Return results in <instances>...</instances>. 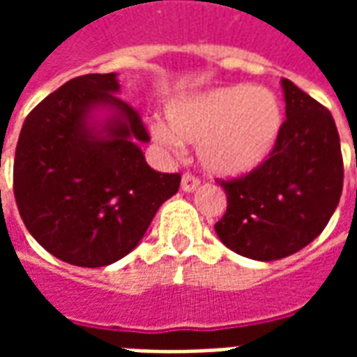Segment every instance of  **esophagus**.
<instances>
[{"label":"esophagus","instance_id":"esophagus-1","mask_svg":"<svg viewBox=\"0 0 357 357\" xmlns=\"http://www.w3.org/2000/svg\"><path fill=\"white\" fill-rule=\"evenodd\" d=\"M199 178H195L193 174H183V178H181V189L185 191V193H193L195 189L199 187Z\"/></svg>","mask_w":357,"mask_h":357}]
</instances>
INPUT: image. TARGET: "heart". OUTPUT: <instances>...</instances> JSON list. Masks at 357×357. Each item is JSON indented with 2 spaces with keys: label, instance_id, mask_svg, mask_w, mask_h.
<instances>
[{
  "label": "heart",
  "instance_id": "b5f03b06",
  "mask_svg": "<svg viewBox=\"0 0 357 357\" xmlns=\"http://www.w3.org/2000/svg\"><path fill=\"white\" fill-rule=\"evenodd\" d=\"M170 128L153 126V137L178 153L197 143L201 166L214 176L248 174L269 156L283 128V109L268 88L225 86L174 101Z\"/></svg>",
  "mask_w": 357,
  "mask_h": 357
}]
</instances>
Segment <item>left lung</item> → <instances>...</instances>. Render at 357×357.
<instances>
[{"label": "left lung", "mask_w": 357, "mask_h": 357, "mask_svg": "<svg viewBox=\"0 0 357 357\" xmlns=\"http://www.w3.org/2000/svg\"><path fill=\"white\" fill-rule=\"evenodd\" d=\"M281 86L287 120L275 147L250 174L222 181L227 210L214 225L225 247L260 262L310 245L329 224L344 179L329 110L291 80Z\"/></svg>", "instance_id": "left-lung-1"}]
</instances>
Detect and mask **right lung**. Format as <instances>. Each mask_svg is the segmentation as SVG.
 <instances>
[{
    "instance_id": "1",
    "label": "right lung",
    "mask_w": 357,
    "mask_h": 357,
    "mask_svg": "<svg viewBox=\"0 0 357 357\" xmlns=\"http://www.w3.org/2000/svg\"><path fill=\"white\" fill-rule=\"evenodd\" d=\"M116 74H86L47 95L20 130L13 189L30 235L59 260L101 268L139 245L179 174L153 170L137 110ZM109 114L95 121L96 112Z\"/></svg>"
}]
</instances>
